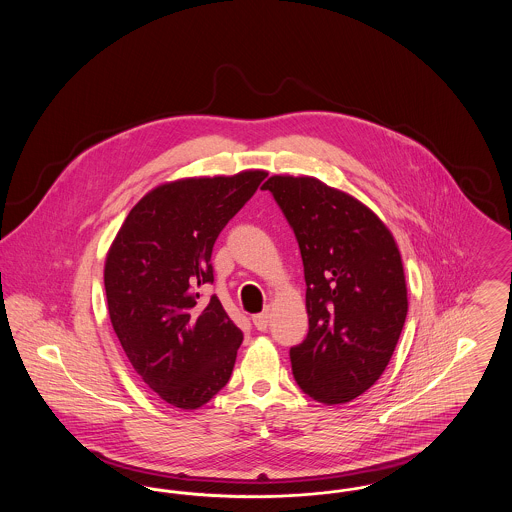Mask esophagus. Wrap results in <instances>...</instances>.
I'll return each mask as SVG.
<instances>
[{
  "label": "esophagus",
  "mask_w": 512,
  "mask_h": 512,
  "mask_svg": "<svg viewBox=\"0 0 512 512\" xmlns=\"http://www.w3.org/2000/svg\"><path fill=\"white\" fill-rule=\"evenodd\" d=\"M253 324H255V328H257V330L265 332L268 328V311H265V313H259V315H253Z\"/></svg>",
  "instance_id": "34e87169"
}]
</instances>
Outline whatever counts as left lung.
Returning a JSON list of instances; mask_svg holds the SVG:
<instances>
[{
	"instance_id": "1",
	"label": "left lung",
	"mask_w": 512,
	"mask_h": 512,
	"mask_svg": "<svg viewBox=\"0 0 512 512\" xmlns=\"http://www.w3.org/2000/svg\"><path fill=\"white\" fill-rule=\"evenodd\" d=\"M299 244L307 338L290 349L297 386L326 405L347 403L382 376L407 318V284L386 224L359 199L311 176L263 184Z\"/></svg>"
}]
</instances>
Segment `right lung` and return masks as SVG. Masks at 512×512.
<instances>
[{
	"instance_id": "1",
	"label": "right lung",
	"mask_w": 512,
	"mask_h": 512,
	"mask_svg": "<svg viewBox=\"0 0 512 512\" xmlns=\"http://www.w3.org/2000/svg\"><path fill=\"white\" fill-rule=\"evenodd\" d=\"M265 171L157 186L122 222L105 261L113 330L138 376L172 407L192 411L230 380L242 330L213 284V245L265 180Z\"/></svg>"
}]
</instances>
